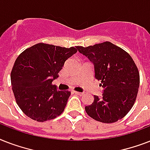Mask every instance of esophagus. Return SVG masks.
<instances>
[{"label":"esophagus","mask_w":150,"mask_h":150,"mask_svg":"<svg viewBox=\"0 0 150 150\" xmlns=\"http://www.w3.org/2000/svg\"><path fill=\"white\" fill-rule=\"evenodd\" d=\"M73 93L75 94H77V95H79V96H82L83 95V93H80V92H77V91H73Z\"/></svg>","instance_id":"1"}]
</instances>
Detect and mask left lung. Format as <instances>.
I'll use <instances>...</instances> for the list:
<instances>
[{
	"label": "left lung",
	"instance_id": "8db88e82",
	"mask_svg": "<svg viewBox=\"0 0 150 150\" xmlns=\"http://www.w3.org/2000/svg\"><path fill=\"white\" fill-rule=\"evenodd\" d=\"M79 52L93 63L95 77L103 88L102 97L94 96L85 110L90 117L102 123H114L123 118L137 97L139 72L128 53L110 42L78 46Z\"/></svg>",
	"mask_w": 150,
	"mask_h": 150
}]
</instances>
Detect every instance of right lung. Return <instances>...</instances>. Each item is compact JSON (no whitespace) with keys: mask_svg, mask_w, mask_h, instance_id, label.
Instances as JSON below:
<instances>
[{"mask_svg":"<svg viewBox=\"0 0 150 150\" xmlns=\"http://www.w3.org/2000/svg\"><path fill=\"white\" fill-rule=\"evenodd\" d=\"M76 48L40 43L18 55L11 72V83L15 101L26 116L43 122L62 114L71 92L58 90L52 82L66 60L77 52Z\"/></svg>","mask_w":150,"mask_h":150,"instance_id":"obj_1","label":"right lung"}]
</instances>
